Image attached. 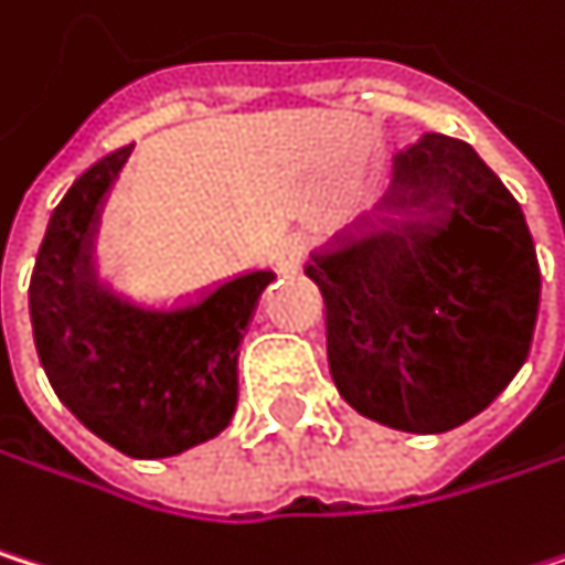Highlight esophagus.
<instances>
[{"mask_svg": "<svg viewBox=\"0 0 565 565\" xmlns=\"http://www.w3.org/2000/svg\"><path fill=\"white\" fill-rule=\"evenodd\" d=\"M308 257V241L305 237H288L285 244H280V264H285V267H298L301 260Z\"/></svg>", "mask_w": 565, "mask_h": 565, "instance_id": "1", "label": "esophagus"}]
</instances>
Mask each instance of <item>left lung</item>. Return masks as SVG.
<instances>
[{"label": "left lung", "instance_id": "obj_1", "mask_svg": "<svg viewBox=\"0 0 565 565\" xmlns=\"http://www.w3.org/2000/svg\"><path fill=\"white\" fill-rule=\"evenodd\" d=\"M388 217L311 257L338 395L379 425L438 435L476 418L533 344L540 260L515 196L462 140L395 163Z\"/></svg>", "mask_w": 565, "mask_h": 565}]
</instances>
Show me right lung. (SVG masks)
Wrapping results in <instances>:
<instances>
[{
	"label": "right lung",
	"mask_w": 565,
	"mask_h": 565,
	"mask_svg": "<svg viewBox=\"0 0 565 565\" xmlns=\"http://www.w3.org/2000/svg\"><path fill=\"white\" fill-rule=\"evenodd\" d=\"M134 143L96 160L60 200L29 280L39 361L60 402L130 459L180 456L227 428L237 348L270 270H250L163 308L134 305L89 274L106 190Z\"/></svg>",
	"instance_id": "right-lung-1"
}]
</instances>
